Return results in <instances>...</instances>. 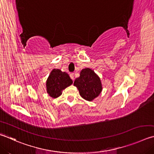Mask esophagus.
Segmentation results:
<instances>
[{
  "mask_svg": "<svg viewBox=\"0 0 154 154\" xmlns=\"http://www.w3.org/2000/svg\"><path fill=\"white\" fill-rule=\"evenodd\" d=\"M70 77H71V79L72 80L75 79V77H74V73H72V72H71V73H70Z\"/></svg>",
  "mask_w": 154,
  "mask_h": 154,
  "instance_id": "obj_1",
  "label": "esophagus"
}]
</instances>
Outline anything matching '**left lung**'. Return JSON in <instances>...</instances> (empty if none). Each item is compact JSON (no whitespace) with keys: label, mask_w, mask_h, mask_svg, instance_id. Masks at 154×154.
Wrapping results in <instances>:
<instances>
[{"label":"left lung","mask_w":154,"mask_h":154,"mask_svg":"<svg viewBox=\"0 0 154 154\" xmlns=\"http://www.w3.org/2000/svg\"><path fill=\"white\" fill-rule=\"evenodd\" d=\"M74 85L77 88L80 96L88 101H92L102 90L100 77L89 68L82 70L79 77L75 80Z\"/></svg>","instance_id":"1"}]
</instances>
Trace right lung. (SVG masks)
<instances>
[{"instance_id": "right-lung-1", "label": "right lung", "mask_w": 154, "mask_h": 154, "mask_svg": "<svg viewBox=\"0 0 154 154\" xmlns=\"http://www.w3.org/2000/svg\"><path fill=\"white\" fill-rule=\"evenodd\" d=\"M72 83V81L66 72L54 69L50 72L46 81L47 93L53 98H57L62 94L63 89Z\"/></svg>"}]
</instances>
